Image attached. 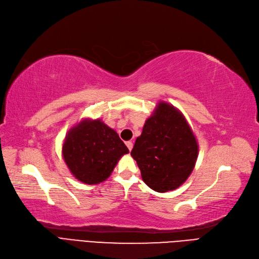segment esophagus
Listing matches in <instances>:
<instances>
[{
    "label": "esophagus",
    "mask_w": 259,
    "mask_h": 259,
    "mask_svg": "<svg viewBox=\"0 0 259 259\" xmlns=\"http://www.w3.org/2000/svg\"><path fill=\"white\" fill-rule=\"evenodd\" d=\"M126 146H127L128 150L131 151V150L133 149V146H134V145H133V141H127V142H126Z\"/></svg>",
    "instance_id": "1"
}]
</instances>
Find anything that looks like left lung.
Listing matches in <instances>:
<instances>
[{
	"label": "left lung",
	"instance_id": "obj_1",
	"mask_svg": "<svg viewBox=\"0 0 259 259\" xmlns=\"http://www.w3.org/2000/svg\"><path fill=\"white\" fill-rule=\"evenodd\" d=\"M131 155L150 189L166 193L181 186L192 174L198 144L182 112L159 102L146 120Z\"/></svg>",
	"mask_w": 259,
	"mask_h": 259
}]
</instances>
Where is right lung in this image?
I'll return each instance as SVG.
<instances>
[{
  "mask_svg": "<svg viewBox=\"0 0 259 259\" xmlns=\"http://www.w3.org/2000/svg\"><path fill=\"white\" fill-rule=\"evenodd\" d=\"M128 152L118 133L99 119H84L70 128L62 148L70 172L85 184L105 181Z\"/></svg>",
  "mask_w": 259,
  "mask_h": 259,
  "instance_id": "right-lung-1",
  "label": "right lung"
}]
</instances>
